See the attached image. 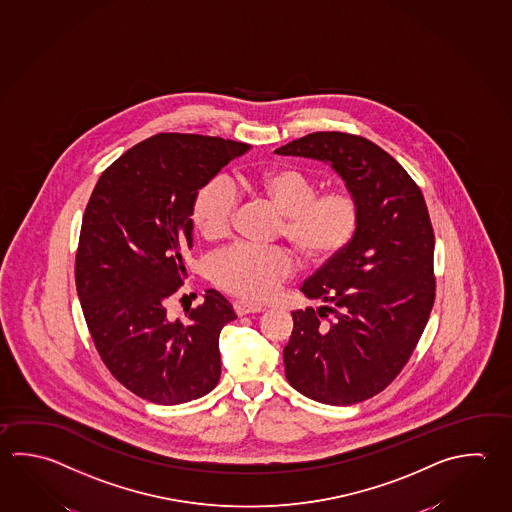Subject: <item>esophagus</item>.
<instances>
[{"instance_id":"esophagus-1","label":"esophagus","mask_w":512,"mask_h":512,"mask_svg":"<svg viewBox=\"0 0 512 512\" xmlns=\"http://www.w3.org/2000/svg\"><path fill=\"white\" fill-rule=\"evenodd\" d=\"M233 309H235V313L242 317V315H250V313H261L264 311L262 306L259 304H250V302H244V300H237V302H233Z\"/></svg>"}]
</instances>
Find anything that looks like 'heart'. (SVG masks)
<instances>
[{
	"label": "heart",
	"mask_w": 512,
	"mask_h": 512,
	"mask_svg": "<svg viewBox=\"0 0 512 512\" xmlns=\"http://www.w3.org/2000/svg\"><path fill=\"white\" fill-rule=\"evenodd\" d=\"M248 192L261 197L280 215L279 233L300 259L322 266L337 259L355 237L360 208L348 190L317 193L308 175L293 166H275L242 179ZM233 195L221 181L203 186L193 201L192 221L208 241H219L232 222ZM293 270L290 255L279 248L237 244L215 255L212 279L221 290L250 302L268 299Z\"/></svg>",
	"instance_id": "b5f03b06"
}]
</instances>
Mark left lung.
I'll return each instance as SVG.
<instances>
[{"label": "left lung", "mask_w": 512, "mask_h": 512, "mask_svg": "<svg viewBox=\"0 0 512 512\" xmlns=\"http://www.w3.org/2000/svg\"><path fill=\"white\" fill-rule=\"evenodd\" d=\"M329 164L355 195V237L300 291L322 302L291 313L284 348L291 386L315 402L351 405L386 389L407 364L434 302V233L424 195L380 146L315 132L275 150ZM328 312L336 319L322 323Z\"/></svg>", "instance_id": "8db88e82"}]
</instances>
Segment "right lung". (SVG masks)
I'll return each instance as SVG.
<instances>
[{"label":"right lung","instance_id":"1","mask_svg":"<svg viewBox=\"0 0 512 512\" xmlns=\"http://www.w3.org/2000/svg\"><path fill=\"white\" fill-rule=\"evenodd\" d=\"M250 145L195 134H157L101 174L83 215L76 288L110 373L154 404L210 393L221 378V329L237 319L219 291L172 320L166 302L186 279L193 201Z\"/></svg>","mask_w":512,"mask_h":512}]
</instances>
